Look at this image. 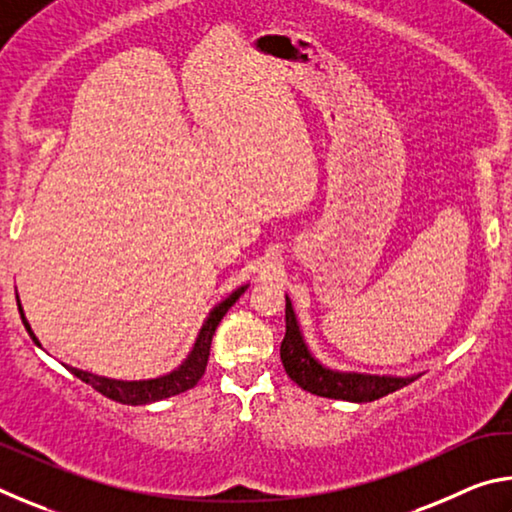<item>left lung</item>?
Listing matches in <instances>:
<instances>
[{"instance_id":"obj_1","label":"left lung","mask_w":512,"mask_h":512,"mask_svg":"<svg viewBox=\"0 0 512 512\" xmlns=\"http://www.w3.org/2000/svg\"><path fill=\"white\" fill-rule=\"evenodd\" d=\"M280 359L287 375L305 391L332 397V400L345 402H372L388 393L411 384L418 377H377V375H357V372H336L311 357L305 341H302L296 314H293L291 300L287 298V332L280 345Z\"/></svg>"}]
</instances>
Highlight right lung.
<instances>
[{
  "label": "right lung",
  "mask_w": 512,
  "mask_h": 512,
  "mask_svg": "<svg viewBox=\"0 0 512 512\" xmlns=\"http://www.w3.org/2000/svg\"><path fill=\"white\" fill-rule=\"evenodd\" d=\"M248 287H239L235 293H230L228 298L223 302H219L212 309L210 318L205 320V325L201 332H198V339L194 343V350L189 357L185 359L183 366L178 370L169 372V375L158 377V379H149V381H119V379H108V377H99V375H92V372H85L79 368H69L67 370L72 372V375L79 377L85 384H90L94 391H99L101 395L110 397V400H115L119 404H131V406H140V404H151V402H158L164 400V397H171V395H178V393H185L189 388H194L198 384V379L205 375V368H207V359H210V348H212V336L216 332V327H219L221 318L228 314V309L235 305L239 300L241 293H244ZM17 309H20V316H22V323L27 327V332L33 341L38 343L36 334L31 332V325L27 323V318H24V311L20 305V298H17Z\"/></svg>",
  "instance_id": "add662e5"
}]
</instances>
